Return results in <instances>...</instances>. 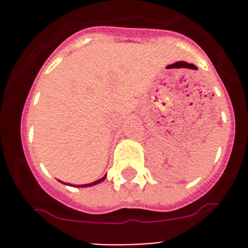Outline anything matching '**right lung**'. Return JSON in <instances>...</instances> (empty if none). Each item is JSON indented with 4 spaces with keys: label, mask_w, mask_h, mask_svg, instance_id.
<instances>
[{
    "label": "right lung",
    "mask_w": 248,
    "mask_h": 248,
    "mask_svg": "<svg viewBox=\"0 0 248 248\" xmlns=\"http://www.w3.org/2000/svg\"><path fill=\"white\" fill-rule=\"evenodd\" d=\"M106 176H107V175H106ZM106 176H103V177H102V179L97 180V181L91 182V184H86V185H76V186H77V187H90V186H94V185H97V184H99V182L103 181V180L106 179ZM63 184H64V182H63ZM67 185H69V184H67Z\"/></svg>",
    "instance_id": "right-lung-1"
}]
</instances>
